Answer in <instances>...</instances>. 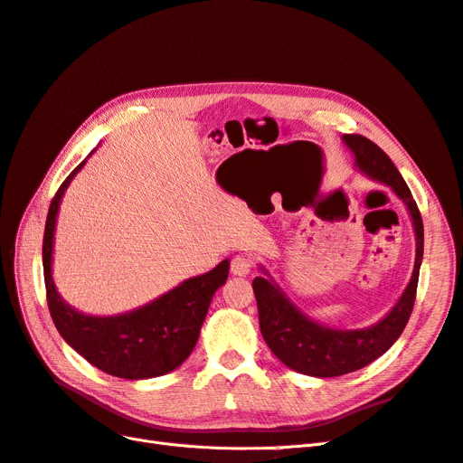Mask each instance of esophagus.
Wrapping results in <instances>:
<instances>
[{
	"mask_svg": "<svg viewBox=\"0 0 463 463\" xmlns=\"http://www.w3.org/2000/svg\"><path fill=\"white\" fill-rule=\"evenodd\" d=\"M250 270H253V259L249 255L241 253V255H235L232 259V274L233 276H247Z\"/></svg>",
	"mask_w": 463,
	"mask_h": 463,
	"instance_id": "esophagus-1",
	"label": "esophagus"
}]
</instances>
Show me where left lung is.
Segmentation results:
<instances>
[{
    "instance_id": "obj_1",
    "label": "left lung",
    "mask_w": 463,
    "mask_h": 463,
    "mask_svg": "<svg viewBox=\"0 0 463 463\" xmlns=\"http://www.w3.org/2000/svg\"><path fill=\"white\" fill-rule=\"evenodd\" d=\"M342 141L352 150L357 170L388 185L408 208L415 230V266L408 288L390 313L373 326L357 330L330 328L307 317L274 282L269 270L260 266L264 276L253 279V291L264 342L286 367L318 378L354 373L388 352L400 338L413 311L419 269L423 260V220L394 162L367 137L344 135Z\"/></svg>"
}]
</instances>
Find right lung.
<instances>
[{"instance_id":"add662e5","label":"right lung","mask_w":463,"mask_h":463,"mask_svg":"<svg viewBox=\"0 0 463 463\" xmlns=\"http://www.w3.org/2000/svg\"><path fill=\"white\" fill-rule=\"evenodd\" d=\"M85 164L87 160H82L63 181L46 218L42 264H44L46 298L52 320L61 338L79 355L111 376L141 381V378L165 374L177 369L197 345L210 301L216 289L228 279L230 260H222L210 272L185 279L158 299L129 313L94 317L73 309L55 289L52 253L55 218H58L65 189Z\"/></svg>"}]
</instances>
